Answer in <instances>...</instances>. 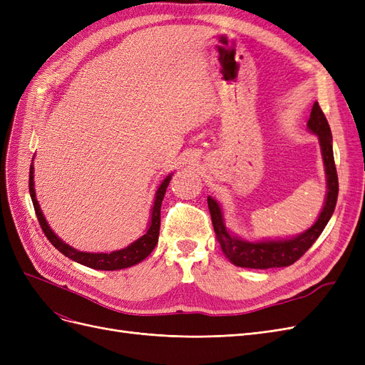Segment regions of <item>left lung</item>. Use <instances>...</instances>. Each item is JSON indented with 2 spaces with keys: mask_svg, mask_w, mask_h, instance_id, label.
Wrapping results in <instances>:
<instances>
[{
  "mask_svg": "<svg viewBox=\"0 0 365 365\" xmlns=\"http://www.w3.org/2000/svg\"><path fill=\"white\" fill-rule=\"evenodd\" d=\"M307 128L312 134L318 135L319 148L324 161L327 193L322 213H319L317 222L306 230L304 233L291 239L279 240H257L250 242L231 235L225 227L222 210L212 196L207 197L210 216H212L216 239L219 242L222 252L230 259V262L240 268L252 269H268V268H283L289 267L294 262L300 259L303 254L314 245V242L323 233L329 219L332 217L338 200V175L334 160L332 149V132L327 123L324 113L319 108L318 102L314 103L311 118L307 120Z\"/></svg>",
  "mask_w": 365,
  "mask_h": 365,
  "instance_id": "1",
  "label": "left lung"
}]
</instances>
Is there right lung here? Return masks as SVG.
<instances>
[{
  "instance_id": "add662e5",
  "label": "right lung",
  "mask_w": 365,
  "mask_h": 365,
  "mask_svg": "<svg viewBox=\"0 0 365 365\" xmlns=\"http://www.w3.org/2000/svg\"><path fill=\"white\" fill-rule=\"evenodd\" d=\"M33 161V160H31ZM33 163L30 164V180H29V190L30 196L33 201V207H35L36 217L39 220V225L43 231V235L51 242L53 247L58 251H61L63 256H67L68 259L85 264L88 268L93 269H102V271H115V269H123L134 267V264L140 263L141 260H145L149 254L155 248L158 244V236H160V210H161V202L163 197L165 195V189L172 180V173L165 178L161 185L158 187V190L155 193V201H153V207L150 210V222L148 225L146 233L143 235L140 239L135 242H132L130 245H128L123 250L113 251V252H83L70 247L68 244H65L63 240H61L56 235L53 233V230L48 227L46 217H43L41 207L36 200V193H35V182H33Z\"/></svg>"
}]
</instances>
